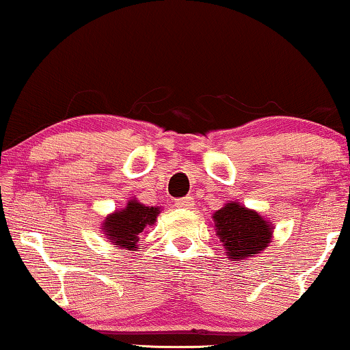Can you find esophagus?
I'll return each instance as SVG.
<instances>
[{"mask_svg":"<svg viewBox=\"0 0 350 350\" xmlns=\"http://www.w3.org/2000/svg\"><path fill=\"white\" fill-rule=\"evenodd\" d=\"M194 199L193 196H186V198H181L176 200V207L178 208H193Z\"/></svg>","mask_w":350,"mask_h":350,"instance_id":"34e87169","label":"esophagus"}]
</instances>
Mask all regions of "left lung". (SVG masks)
<instances>
[{
  "label": "left lung",
  "instance_id": "8db88e82",
  "mask_svg": "<svg viewBox=\"0 0 350 350\" xmlns=\"http://www.w3.org/2000/svg\"><path fill=\"white\" fill-rule=\"evenodd\" d=\"M213 224L231 261H243L261 253L269 245L274 229L271 221L239 202H228L217 210Z\"/></svg>",
  "mask_w": 350,
  "mask_h": 350
}]
</instances>
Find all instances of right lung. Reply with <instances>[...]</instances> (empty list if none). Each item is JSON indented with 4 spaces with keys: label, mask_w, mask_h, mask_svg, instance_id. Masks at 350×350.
<instances>
[{
    "label": "right lung",
    "mask_w": 350,
    "mask_h": 350,
    "mask_svg": "<svg viewBox=\"0 0 350 350\" xmlns=\"http://www.w3.org/2000/svg\"><path fill=\"white\" fill-rule=\"evenodd\" d=\"M159 213V207H146L137 199L129 200L122 210H116L105 218L102 226L105 239H108V242L122 250L135 252L138 247V236L146 226L156 223Z\"/></svg>",
    "instance_id": "right-lung-1"
}]
</instances>
